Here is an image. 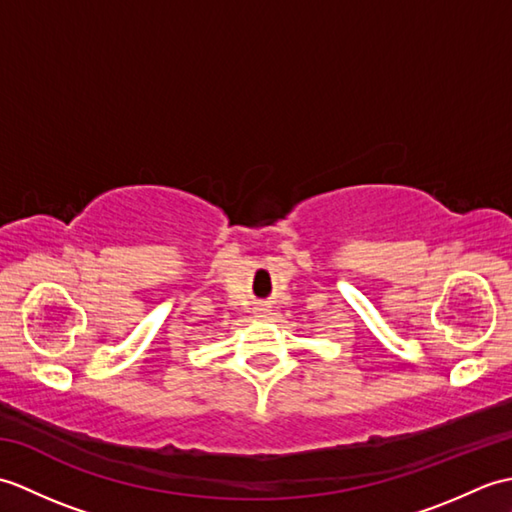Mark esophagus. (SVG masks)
<instances>
[{
  "instance_id": "obj_1",
  "label": "esophagus",
  "mask_w": 512,
  "mask_h": 512,
  "mask_svg": "<svg viewBox=\"0 0 512 512\" xmlns=\"http://www.w3.org/2000/svg\"><path fill=\"white\" fill-rule=\"evenodd\" d=\"M266 312H268L266 308H259V314H262V317H264V314H266Z\"/></svg>"
}]
</instances>
